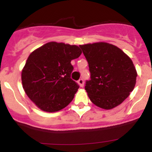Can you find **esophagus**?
I'll return each instance as SVG.
<instances>
[{
  "label": "esophagus",
  "instance_id": "esophagus-1",
  "mask_svg": "<svg viewBox=\"0 0 152 152\" xmlns=\"http://www.w3.org/2000/svg\"><path fill=\"white\" fill-rule=\"evenodd\" d=\"M77 83H78V84L80 85V87H81V88H83V87H84V80H83L82 78L79 79L78 81H77Z\"/></svg>",
  "mask_w": 152,
  "mask_h": 152
}]
</instances>
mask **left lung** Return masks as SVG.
<instances>
[{"instance_id":"left-lung-1","label":"left lung","mask_w":152,"mask_h":152,"mask_svg":"<svg viewBox=\"0 0 152 152\" xmlns=\"http://www.w3.org/2000/svg\"><path fill=\"white\" fill-rule=\"evenodd\" d=\"M88 62L91 80L85 90L90 100L100 108L110 110L129 96L136 83L132 61L118 47L107 42L79 45Z\"/></svg>"}]
</instances>
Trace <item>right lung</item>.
I'll return each instance as SVG.
<instances>
[{
  "label": "right lung",
  "mask_w": 152,
  "mask_h": 152,
  "mask_svg": "<svg viewBox=\"0 0 152 152\" xmlns=\"http://www.w3.org/2000/svg\"><path fill=\"white\" fill-rule=\"evenodd\" d=\"M81 53L77 45L51 42L29 55L22 71L23 88L42 110L56 112L72 101L79 85L71 78V61Z\"/></svg>",
  "instance_id": "obj_1"
}]
</instances>
